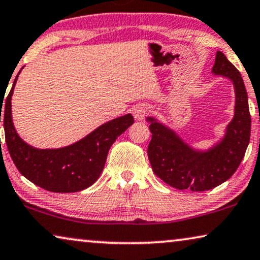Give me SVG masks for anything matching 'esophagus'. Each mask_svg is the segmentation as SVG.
I'll list each match as a JSON object with an SVG mask.
<instances>
[{"mask_svg": "<svg viewBox=\"0 0 260 260\" xmlns=\"http://www.w3.org/2000/svg\"><path fill=\"white\" fill-rule=\"evenodd\" d=\"M152 111V108L149 107L148 105H138L135 106L133 109V115L135 120H144L145 116H147V114H149Z\"/></svg>", "mask_w": 260, "mask_h": 260, "instance_id": "esophagus-1", "label": "esophagus"}]
</instances>
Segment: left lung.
<instances>
[{
    "instance_id": "8db88e82",
    "label": "left lung",
    "mask_w": 260,
    "mask_h": 260,
    "mask_svg": "<svg viewBox=\"0 0 260 260\" xmlns=\"http://www.w3.org/2000/svg\"><path fill=\"white\" fill-rule=\"evenodd\" d=\"M212 73L233 82L236 90L235 116L220 142L206 152L185 144L174 131L154 118H147L152 140L147 154L152 170L164 182L178 189L203 192L214 188L233 175L250 142L251 115L247 93L240 73L221 52H217Z\"/></svg>"
}]
</instances>
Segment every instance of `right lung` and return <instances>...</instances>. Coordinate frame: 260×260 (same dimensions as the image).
<instances>
[{"label":"right lung","instance_id":"obj_1","mask_svg":"<svg viewBox=\"0 0 260 260\" xmlns=\"http://www.w3.org/2000/svg\"><path fill=\"white\" fill-rule=\"evenodd\" d=\"M19 74L3 109L6 144L17 170L32 184L50 192H79L92 186L104 170L111 146L134 122V118L132 114H126L111 120L67 147L34 148L19 137L12 120V96Z\"/></svg>","mask_w":260,"mask_h":260}]
</instances>
